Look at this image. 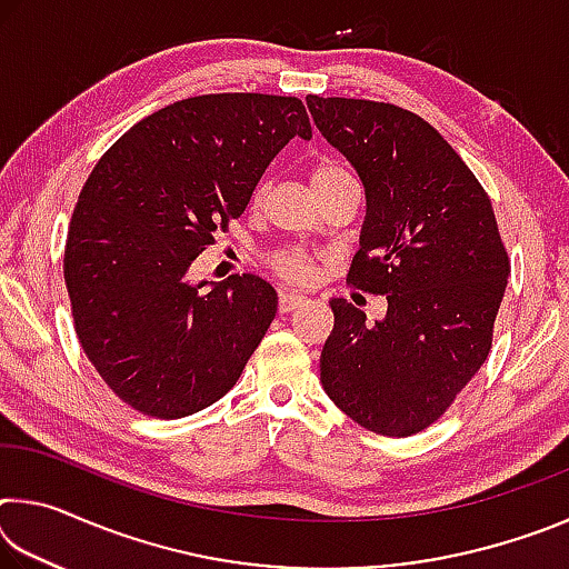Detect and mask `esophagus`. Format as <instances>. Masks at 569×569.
<instances>
[{
	"label": "esophagus",
	"instance_id": "esophagus-1",
	"mask_svg": "<svg viewBox=\"0 0 569 569\" xmlns=\"http://www.w3.org/2000/svg\"><path fill=\"white\" fill-rule=\"evenodd\" d=\"M303 303H306V296H301V293H281V298H278V311L291 313L293 308L303 306Z\"/></svg>",
	"mask_w": 569,
	"mask_h": 569
}]
</instances>
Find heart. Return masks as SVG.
Here are the masks:
<instances>
[{
    "label": "heart",
    "mask_w": 569,
    "mask_h": 569,
    "mask_svg": "<svg viewBox=\"0 0 569 569\" xmlns=\"http://www.w3.org/2000/svg\"><path fill=\"white\" fill-rule=\"evenodd\" d=\"M341 178H351V176L343 168L333 166V162H321V166H316V170H313L316 190L323 188L326 182H333V180H341ZM258 196H261V190L256 192V198ZM271 268L283 278V281L303 283L313 276V258L301 248H281L271 256Z\"/></svg>",
    "instance_id": "b5f03b06"
}]
</instances>
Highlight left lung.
I'll use <instances>...</instances> for the list:
<instances>
[{
  "instance_id": "1",
  "label": "left lung",
  "mask_w": 569,
  "mask_h": 569,
  "mask_svg": "<svg viewBox=\"0 0 569 569\" xmlns=\"http://www.w3.org/2000/svg\"><path fill=\"white\" fill-rule=\"evenodd\" d=\"M316 128L359 172L366 218L346 281L387 316L333 298L321 383L346 417L411 437L445 413L492 349L509 258L497 218L455 148L397 104L308 94Z\"/></svg>"
}]
</instances>
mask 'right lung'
Masks as SVG:
<instances>
[{"mask_svg": "<svg viewBox=\"0 0 569 569\" xmlns=\"http://www.w3.org/2000/svg\"><path fill=\"white\" fill-rule=\"evenodd\" d=\"M293 138L311 140L298 98L200 94L132 124L90 172L64 283L84 353L134 411L180 419L226 397L276 319L263 278L186 276Z\"/></svg>", "mask_w": 569, "mask_h": 569, "instance_id": "add662e5", "label": "right lung"}]
</instances>
